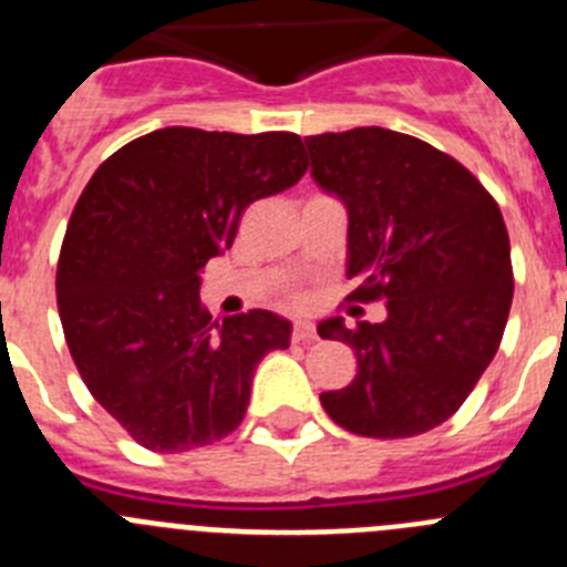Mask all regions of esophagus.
<instances>
[{
    "instance_id": "esophagus-1",
    "label": "esophagus",
    "mask_w": 567,
    "mask_h": 567,
    "mask_svg": "<svg viewBox=\"0 0 567 567\" xmlns=\"http://www.w3.org/2000/svg\"><path fill=\"white\" fill-rule=\"evenodd\" d=\"M318 338V332H315V327L312 323H307V320H298V323H295L292 327V340H315Z\"/></svg>"
}]
</instances>
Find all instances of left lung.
Listing matches in <instances>:
<instances>
[{"label":"left lung","instance_id":"obj_1","mask_svg":"<svg viewBox=\"0 0 567 567\" xmlns=\"http://www.w3.org/2000/svg\"><path fill=\"white\" fill-rule=\"evenodd\" d=\"M312 178L349 213L346 300H383L385 320L318 327L358 354V374L323 392L360 437L432 432L457 412L499 349L514 298L503 213L452 155L383 127L307 135Z\"/></svg>","mask_w":567,"mask_h":567}]
</instances>
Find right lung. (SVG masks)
Masks as SVG:
<instances>
[{"mask_svg":"<svg viewBox=\"0 0 567 567\" xmlns=\"http://www.w3.org/2000/svg\"><path fill=\"white\" fill-rule=\"evenodd\" d=\"M303 173L295 133L164 127L115 150L79 195L56 267L64 340L90 394L150 452L233 434L255 365L289 346V320L267 309L213 318L198 272L249 204Z\"/></svg>","mask_w":567,"mask_h":567,"instance_id":"add662e5","label":"right lung"}]
</instances>
